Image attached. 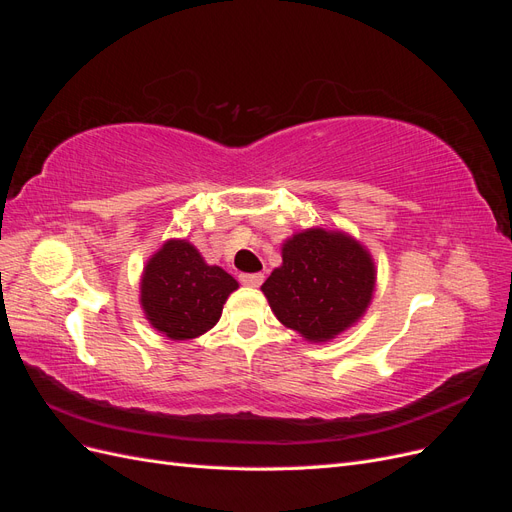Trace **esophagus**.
I'll return each instance as SVG.
<instances>
[{"mask_svg": "<svg viewBox=\"0 0 512 512\" xmlns=\"http://www.w3.org/2000/svg\"><path fill=\"white\" fill-rule=\"evenodd\" d=\"M262 280H265V275L262 273H241L239 275V282L243 286H250V288H258L262 284Z\"/></svg>", "mask_w": 512, "mask_h": 512, "instance_id": "34e87169", "label": "esophagus"}]
</instances>
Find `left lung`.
I'll list each match as a JSON object with an SVG mask.
<instances>
[{
  "instance_id": "left-lung-1",
  "label": "left lung",
  "mask_w": 512,
  "mask_h": 512,
  "mask_svg": "<svg viewBox=\"0 0 512 512\" xmlns=\"http://www.w3.org/2000/svg\"><path fill=\"white\" fill-rule=\"evenodd\" d=\"M282 260L262 292L288 329L309 342H327L363 316L376 271L361 243L344 232L312 228L284 243Z\"/></svg>"
}]
</instances>
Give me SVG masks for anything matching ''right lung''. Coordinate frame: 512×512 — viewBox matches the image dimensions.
<instances>
[{
  "label": "right lung",
  "mask_w": 512,
  "mask_h": 512,
  "mask_svg": "<svg viewBox=\"0 0 512 512\" xmlns=\"http://www.w3.org/2000/svg\"><path fill=\"white\" fill-rule=\"evenodd\" d=\"M239 284L220 267H209L188 241H168L143 273L141 303L147 320L170 339H194L222 316Z\"/></svg>",
  "instance_id": "add662e5"
}]
</instances>
